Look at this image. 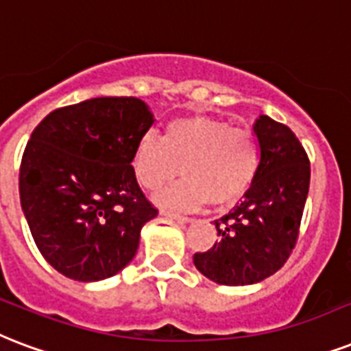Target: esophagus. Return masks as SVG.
I'll return each mask as SVG.
<instances>
[{
	"label": "esophagus",
	"mask_w": 351,
	"mask_h": 351,
	"mask_svg": "<svg viewBox=\"0 0 351 351\" xmlns=\"http://www.w3.org/2000/svg\"><path fill=\"white\" fill-rule=\"evenodd\" d=\"M160 215H164V217L171 219V221H176L178 224L191 223V219H189V217H184V215H178V213H173V211H167V210L160 211Z\"/></svg>",
	"instance_id": "esophagus-1"
}]
</instances>
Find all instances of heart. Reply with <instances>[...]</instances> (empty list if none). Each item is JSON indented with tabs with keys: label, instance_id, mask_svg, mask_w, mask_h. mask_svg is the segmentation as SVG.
Returning a JSON list of instances; mask_svg holds the SVG:
<instances>
[{
	"label": "heart",
	"instance_id": "heart-1",
	"mask_svg": "<svg viewBox=\"0 0 351 351\" xmlns=\"http://www.w3.org/2000/svg\"><path fill=\"white\" fill-rule=\"evenodd\" d=\"M259 143L247 128L210 116H184L167 123L164 140L145 134L134 151L132 167L145 189L184 175L154 197L160 206L197 210L206 202L230 206L245 197L259 171Z\"/></svg>",
	"mask_w": 351,
	"mask_h": 351
}]
</instances>
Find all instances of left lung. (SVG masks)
<instances>
[{
  "label": "left lung",
  "mask_w": 351,
  "mask_h": 351,
  "mask_svg": "<svg viewBox=\"0 0 351 351\" xmlns=\"http://www.w3.org/2000/svg\"><path fill=\"white\" fill-rule=\"evenodd\" d=\"M259 171L245 199L215 221L219 241L193 256L200 274L221 285H252L287 261L309 191V160L293 130L269 116L254 123Z\"/></svg>",
  "instance_id": "left-lung-1"
}]
</instances>
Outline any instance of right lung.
<instances>
[{"label": "right lung", "mask_w": 351, "mask_h": 351, "mask_svg": "<svg viewBox=\"0 0 351 351\" xmlns=\"http://www.w3.org/2000/svg\"><path fill=\"white\" fill-rule=\"evenodd\" d=\"M136 97H95L53 110L31 134L20 167L21 210L45 261L66 278L99 282L127 267L158 211L132 158L152 127Z\"/></svg>", "instance_id": "obj_1"}]
</instances>
